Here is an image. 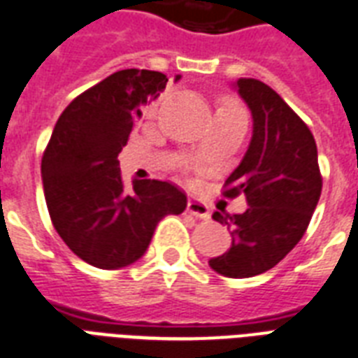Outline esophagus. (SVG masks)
<instances>
[{"label": "esophagus", "mask_w": 358, "mask_h": 358, "mask_svg": "<svg viewBox=\"0 0 358 358\" xmlns=\"http://www.w3.org/2000/svg\"><path fill=\"white\" fill-rule=\"evenodd\" d=\"M187 213L196 218H201V220L209 218V207L203 201H199V199H188Z\"/></svg>", "instance_id": "34e87169"}]
</instances>
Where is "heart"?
Wrapping results in <instances>:
<instances>
[{"label": "heart", "mask_w": 358, "mask_h": 358, "mask_svg": "<svg viewBox=\"0 0 358 358\" xmlns=\"http://www.w3.org/2000/svg\"><path fill=\"white\" fill-rule=\"evenodd\" d=\"M220 108H222V110H241L239 104H237V102H234V101H226Z\"/></svg>", "instance_id": "1"}]
</instances>
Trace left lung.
<instances>
[{
	"label": "left lung",
	"mask_w": 358,
	"mask_h": 358,
	"mask_svg": "<svg viewBox=\"0 0 358 358\" xmlns=\"http://www.w3.org/2000/svg\"><path fill=\"white\" fill-rule=\"evenodd\" d=\"M254 117V134L245 159L224 182V198L245 194L241 215L215 213L234 228L231 246L213 257L210 268L229 278H248L273 268L303 239L321 196L323 177L308 124L267 84L237 80Z\"/></svg>",
	"instance_id": "left-lung-1"
}]
</instances>
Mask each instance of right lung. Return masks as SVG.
<instances>
[{"label":"right lung","instance_id":"1","mask_svg":"<svg viewBox=\"0 0 358 358\" xmlns=\"http://www.w3.org/2000/svg\"><path fill=\"white\" fill-rule=\"evenodd\" d=\"M166 74L124 69L84 91L57 119L41 171L50 220L71 250L99 268L127 267L148 250L166 215H181L187 196L173 182L124 185L117 155L141 106L166 87Z\"/></svg>","mask_w":358,"mask_h":358}]
</instances>
